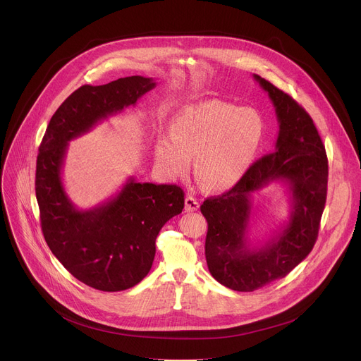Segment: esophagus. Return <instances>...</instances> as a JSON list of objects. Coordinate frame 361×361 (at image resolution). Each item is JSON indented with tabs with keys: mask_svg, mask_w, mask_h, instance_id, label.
<instances>
[{
	"mask_svg": "<svg viewBox=\"0 0 361 361\" xmlns=\"http://www.w3.org/2000/svg\"><path fill=\"white\" fill-rule=\"evenodd\" d=\"M198 207H200V202H198L197 198H194V197H191V195H187V197H185V207H184V209H185L187 213L197 212Z\"/></svg>",
	"mask_w": 361,
	"mask_h": 361,
	"instance_id": "esophagus-1",
	"label": "esophagus"
}]
</instances>
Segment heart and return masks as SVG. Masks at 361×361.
Returning a JSON list of instances; mask_svg holds the SVG:
<instances>
[{
  "label": "heart",
  "mask_w": 361,
  "mask_h": 361,
  "mask_svg": "<svg viewBox=\"0 0 361 361\" xmlns=\"http://www.w3.org/2000/svg\"><path fill=\"white\" fill-rule=\"evenodd\" d=\"M173 134L159 137L154 156L169 178L194 173L210 190L223 191L240 181L264 134V121L252 109L220 99L185 106L174 118Z\"/></svg>",
  "instance_id": "obj_1"
}]
</instances>
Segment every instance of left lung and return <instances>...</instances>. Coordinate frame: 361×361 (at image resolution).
Returning a JSON list of instances; mask_svg holds the SVG:
<instances>
[{
  "label": "left lung",
  "instance_id": "1",
  "mask_svg": "<svg viewBox=\"0 0 361 361\" xmlns=\"http://www.w3.org/2000/svg\"><path fill=\"white\" fill-rule=\"evenodd\" d=\"M269 92L280 126L276 148L257 160L240 181L201 204L207 220L205 260L212 276L235 291H254L286 277L313 250L327 197L329 161L320 134L308 113L284 91L254 74ZM273 180L289 185L290 220L263 247L250 250L246 228L252 194Z\"/></svg>",
  "mask_w": 361,
  "mask_h": 361
}]
</instances>
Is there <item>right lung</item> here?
I'll return each mask as SVG.
<instances>
[{
	"label": "right lung",
	"instance_id": "right-lung-1",
	"mask_svg": "<svg viewBox=\"0 0 361 361\" xmlns=\"http://www.w3.org/2000/svg\"><path fill=\"white\" fill-rule=\"evenodd\" d=\"M154 87L152 78L141 75L80 87L51 117L38 148L35 195L44 238L77 280L101 291L131 288L148 274L156 238L183 212L184 191L176 184L156 185L131 177L106 202L78 210L61 181L68 141L134 106Z\"/></svg>",
	"mask_w": 361,
	"mask_h": 361
}]
</instances>
